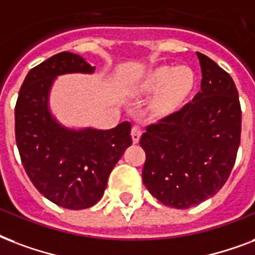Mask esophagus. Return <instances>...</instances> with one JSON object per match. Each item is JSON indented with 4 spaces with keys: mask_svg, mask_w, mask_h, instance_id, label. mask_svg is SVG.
Segmentation results:
<instances>
[{
    "mask_svg": "<svg viewBox=\"0 0 255 255\" xmlns=\"http://www.w3.org/2000/svg\"><path fill=\"white\" fill-rule=\"evenodd\" d=\"M141 134L142 130L138 126H133V129H131V139H133V143H138L139 138H141Z\"/></svg>",
    "mask_w": 255,
    "mask_h": 255,
    "instance_id": "esophagus-1",
    "label": "esophagus"
}]
</instances>
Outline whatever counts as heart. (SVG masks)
I'll return each mask as SVG.
<instances>
[{"instance_id": "obj_1", "label": "heart", "mask_w": 255, "mask_h": 255, "mask_svg": "<svg viewBox=\"0 0 255 255\" xmlns=\"http://www.w3.org/2000/svg\"><path fill=\"white\" fill-rule=\"evenodd\" d=\"M194 86V73L187 66H161L149 73L138 84L137 93L142 96L158 93L154 101V112L158 116L174 112Z\"/></svg>"}]
</instances>
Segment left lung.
<instances>
[{
	"label": "left lung",
	"instance_id": "8db88e82",
	"mask_svg": "<svg viewBox=\"0 0 255 255\" xmlns=\"http://www.w3.org/2000/svg\"><path fill=\"white\" fill-rule=\"evenodd\" d=\"M201 92L175 113L149 125L139 145L146 153L142 181L166 206L187 209L213 197L228 181L241 142L236 84L197 52Z\"/></svg>",
	"mask_w": 255,
	"mask_h": 255
}]
</instances>
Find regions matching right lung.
<instances>
[{"label": "right lung", "instance_id": "add662e5", "mask_svg": "<svg viewBox=\"0 0 255 255\" xmlns=\"http://www.w3.org/2000/svg\"><path fill=\"white\" fill-rule=\"evenodd\" d=\"M96 70L78 54L58 53L27 73L15 104V141L27 177L61 208L88 209L104 195L110 171L131 145L130 122L113 129H69L49 109L58 76Z\"/></svg>", "mask_w": 255, "mask_h": 255}]
</instances>
